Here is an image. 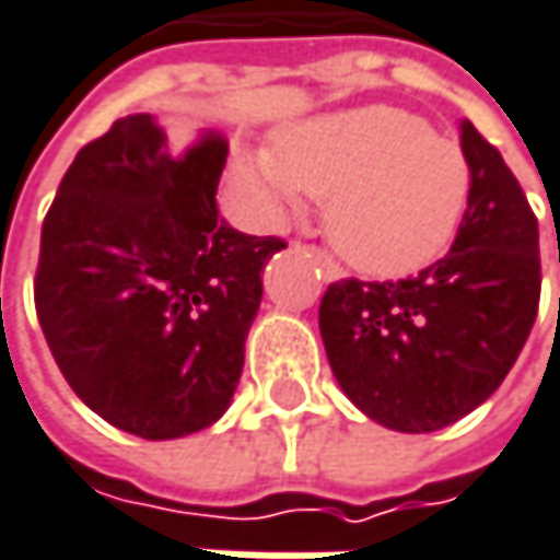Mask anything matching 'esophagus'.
<instances>
[{
	"instance_id": "34e87169",
	"label": "esophagus",
	"mask_w": 560,
	"mask_h": 560,
	"mask_svg": "<svg viewBox=\"0 0 560 560\" xmlns=\"http://www.w3.org/2000/svg\"><path fill=\"white\" fill-rule=\"evenodd\" d=\"M291 246H294V249H304V253H307V256H311V259H314V262H317V266L324 269V276H327L330 281L342 279V269H339V266L332 262L330 253H324L320 246H301V243H291Z\"/></svg>"
}]
</instances>
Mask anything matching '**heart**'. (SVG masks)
Segmentation results:
<instances>
[{
	"label": "heart",
	"instance_id": "b5f03b06",
	"mask_svg": "<svg viewBox=\"0 0 560 560\" xmlns=\"http://www.w3.org/2000/svg\"><path fill=\"white\" fill-rule=\"evenodd\" d=\"M233 178L269 224L291 218L301 195L324 198L330 246L365 276L430 266L452 246L471 198L465 147L400 105L298 121L276 150H240Z\"/></svg>",
	"mask_w": 560,
	"mask_h": 560
}]
</instances>
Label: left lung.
<instances>
[{"label": "left lung", "instance_id": "8db88e82", "mask_svg": "<svg viewBox=\"0 0 560 560\" xmlns=\"http://www.w3.org/2000/svg\"><path fill=\"white\" fill-rule=\"evenodd\" d=\"M471 198L452 249L397 281L339 279L320 336L346 397L375 423L432 432L483 404L538 314V218L500 150L462 125Z\"/></svg>", "mask_w": 560, "mask_h": 560}]
</instances>
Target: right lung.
I'll list each match as a JSON object with an SVG mask.
<instances>
[{"instance_id":"obj_1","label":"right lung","mask_w":560,"mask_h":560,"mask_svg":"<svg viewBox=\"0 0 560 560\" xmlns=\"http://www.w3.org/2000/svg\"><path fill=\"white\" fill-rule=\"evenodd\" d=\"M228 150L221 130L170 143L147 115L118 118L79 150L40 228L44 339L79 400L140 439L228 410L259 272L288 246L218 218Z\"/></svg>"}]
</instances>
